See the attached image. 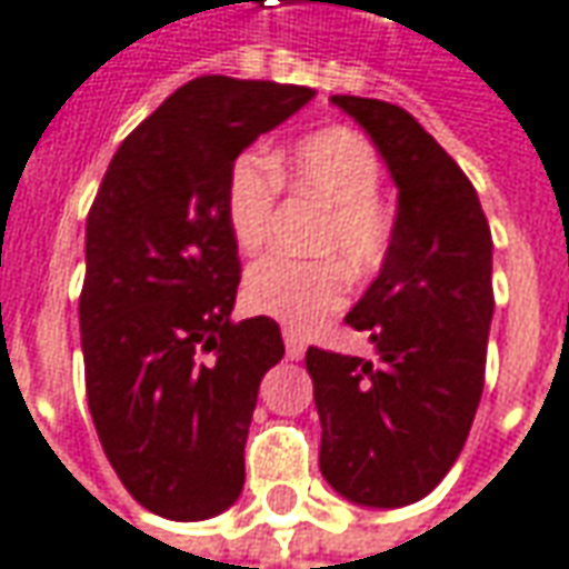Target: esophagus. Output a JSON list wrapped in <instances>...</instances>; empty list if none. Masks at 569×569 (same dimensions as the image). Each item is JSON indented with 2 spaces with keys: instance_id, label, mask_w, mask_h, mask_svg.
Segmentation results:
<instances>
[{
  "instance_id": "1",
  "label": "esophagus",
  "mask_w": 569,
  "mask_h": 569,
  "mask_svg": "<svg viewBox=\"0 0 569 569\" xmlns=\"http://www.w3.org/2000/svg\"><path fill=\"white\" fill-rule=\"evenodd\" d=\"M284 352H288V359H303V352H307L303 337L291 331V328H284Z\"/></svg>"
}]
</instances>
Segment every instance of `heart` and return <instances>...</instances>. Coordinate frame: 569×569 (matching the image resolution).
Here are the masks:
<instances>
[{"mask_svg": "<svg viewBox=\"0 0 569 569\" xmlns=\"http://www.w3.org/2000/svg\"><path fill=\"white\" fill-rule=\"evenodd\" d=\"M293 194L322 207L309 247L316 260L266 257L244 276V303L260 316L307 331L347 300L352 276L381 269L397 238L393 210L378 194L381 158L356 129L328 127L309 132L272 160L247 148L229 163L222 182V217L241 253H257L272 232L281 182Z\"/></svg>", "mask_w": 569, "mask_h": 569, "instance_id": "1", "label": "heart"}]
</instances>
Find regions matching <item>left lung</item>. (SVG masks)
<instances>
[{"label":"left lung","mask_w":569,"mask_h":569,"mask_svg":"<svg viewBox=\"0 0 569 569\" xmlns=\"http://www.w3.org/2000/svg\"><path fill=\"white\" fill-rule=\"evenodd\" d=\"M378 144L399 188L397 238L347 325L378 359L307 350L322 421L319 468L343 499H425L461 456L487 375L492 234L471 179L409 111L331 98Z\"/></svg>","instance_id":"obj_1"}]
</instances>
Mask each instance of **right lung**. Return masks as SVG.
Returning <instances> with one entry per match:
<instances>
[{
	"label": "right lung",
	"mask_w": 569,
	"mask_h": 569,
	"mask_svg": "<svg viewBox=\"0 0 569 569\" xmlns=\"http://www.w3.org/2000/svg\"><path fill=\"white\" fill-rule=\"evenodd\" d=\"M316 89L198 77L129 132L86 219L80 343L101 449L151 515L207 520L244 489L262 375L284 356L269 316L232 322L241 260L226 170Z\"/></svg>",
	"instance_id": "obj_1"
}]
</instances>
